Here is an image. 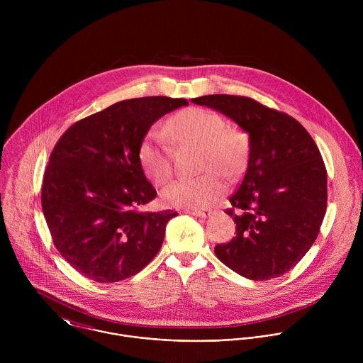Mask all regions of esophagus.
Returning <instances> with one entry per match:
<instances>
[{
	"mask_svg": "<svg viewBox=\"0 0 363 363\" xmlns=\"http://www.w3.org/2000/svg\"><path fill=\"white\" fill-rule=\"evenodd\" d=\"M186 213H190V215H194V216H206V215H208L209 213V211H207V209H186L184 211Z\"/></svg>",
	"mask_w": 363,
	"mask_h": 363,
	"instance_id": "obj_1",
	"label": "esophagus"
}]
</instances>
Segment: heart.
Masks as SVG:
<instances>
[{"label":"heart","instance_id":"obj_1","mask_svg":"<svg viewBox=\"0 0 363 363\" xmlns=\"http://www.w3.org/2000/svg\"><path fill=\"white\" fill-rule=\"evenodd\" d=\"M167 137L177 144L200 147V167L207 170L197 177H182L170 183L162 199L169 207H207L226 191L228 179L240 176L249 160L247 134L228 125L216 111L189 107L176 113L166 124ZM138 160L145 176L156 184H164L173 173L172 151L166 140L151 131L138 148Z\"/></svg>","mask_w":363,"mask_h":363}]
</instances>
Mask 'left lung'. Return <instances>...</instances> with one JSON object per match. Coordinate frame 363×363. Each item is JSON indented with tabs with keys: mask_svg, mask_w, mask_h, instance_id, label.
I'll use <instances>...</instances> for the list:
<instances>
[{
	"mask_svg": "<svg viewBox=\"0 0 363 363\" xmlns=\"http://www.w3.org/2000/svg\"><path fill=\"white\" fill-rule=\"evenodd\" d=\"M250 138L247 169L225 212L236 236L215 255L239 275L265 281L294 268L317 239L327 208V170L308 130L292 116L235 95H207Z\"/></svg>",
	"mask_w": 363,
	"mask_h": 363,
	"instance_id": "left-lung-1",
	"label": "left lung"
}]
</instances>
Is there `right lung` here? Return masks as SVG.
Here are the masks:
<instances>
[{"mask_svg": "<svg viewBox=\"0 0 363 363\" xmlns=\"http://www.w3.org/2000/svg\"><path fill=\"white\" fill-rule=\"evenodd\" d=\"M187 104L167 96L121 101L74 123L57 141L42 208L55 249L84 277L123 281L160 250L166 223L177 212L143 209L156 190L138 148L157 118Z\"/></svg>", "mask_w": 363, "mask_h": 363, "instance_id": "right-lung-1", "label": "right lung"}]
</instances>
